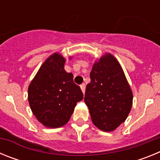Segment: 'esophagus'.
<instances>
[{"label": "esophagus", "instance_id": "34e87169", "mask_svg": "<svg viewBox=\"0 0 160 160\" xmlns=\"http://www.w3.org/2000/svg\"><path fill=\"white\" fill-rule=\"evenodd\" d=\"M81 90L82 91L83 94H85V91H86V87H85V84L81 85Z\"/></svg>", "mask_w": 160, "mask_h": 160}]
</instances>
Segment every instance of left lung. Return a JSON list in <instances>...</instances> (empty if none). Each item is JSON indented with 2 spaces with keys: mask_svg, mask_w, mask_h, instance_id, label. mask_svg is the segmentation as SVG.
Wrapping results in <instances>:
<instances>
[{
  "mask_svg": "<svg viewBox=\"0 0 160 160\" xmlns=\"http://www.w3.org/2000/svg\"><path fill=\"white\" fill-rule=\"evenodd\" d=\"M84 101L93 123L110 132L128 118L131 110L133 94L118 61L106 53L95 61L90 73Z\"/></svg>",
  "mask_w": 160,
  "mask_h": 160,
  "instance_id": "obj_1",
  "label": "left lung"
}]
</instances>
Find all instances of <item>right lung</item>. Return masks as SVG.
<instances>
[{
    "label": "right lung",
    "mask_w": 160,
    "mask_h": 160,
    "mask_svg": "<svg viewBox=\"0 0 160 160\" xmlns=\"http://www.w3.org/2000/svg\"><path fill=\"white\" fill-rule=\"evenodd\" d=\"M72 59V57H70ZM66 58L59 53L50 55L38 70L28 88L32 114L46 128L66 125L83 94L73 83V75L65 70Z\"/></svg>",
    "instance_id": "add662e5"
}]
</instances>
